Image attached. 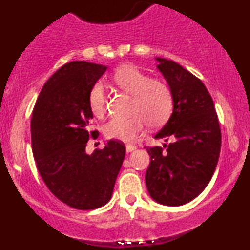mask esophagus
Masks as SVG:
<instances>
[{
	"instance_id": "1",
	"label": "esophagus",
	"mask_w": 250,
	"mask_h": 250,
	"mask_svg": "<svg viewBox=\"0 0 250 250\" xmlns=\"http://www.w3.org/2000/svg\"><path fill=\"white\" fill-rule=\"evenodd\" d=\"M135 149H136V146H134V145H127V146H125V150H127V153H130V151L135 150Z\"/></svg>"
}]
</instances>
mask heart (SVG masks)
Here are the masks:
<instances>
[{
    "mask_svg": "<svg viewBox=\"0 0 250 250\" xmlns=\"http://www.w3.org/2000/svg\"><path fill=\"white\" fill-rule=\"evenodd\" d=\"M110 80L116 89L131 95L133 116L110 120L103 129L107 139L133 142L143 134L146 123L150 128H159L168 121L173 113L174 97L167 83L148 77L133 64L120 65ZM88 104L93 115L99 119L107 113V95L99 83L89 91Z\"/></svg>",
    "mask_w": 250,
    "mask_h": 250,
    "instance_id": "b5f03b06",
    "label": "heart"
}]
</instances>
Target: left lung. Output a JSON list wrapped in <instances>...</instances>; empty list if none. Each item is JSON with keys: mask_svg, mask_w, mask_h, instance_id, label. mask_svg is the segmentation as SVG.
<instances>
[{"mask_svg": "<svg viewBox=\"0 0 250 250\" xmlns=\"http://www.w3.org/2000/svg\"><path fill=\"white\" fill-rule=\"evenodd\" d=\"M157 68L174 97L169 121L155 135L171 143L147 148L150 163L146 185L165 206H182L202 193L211 180L221 150V128L214 102L200 79L171 60L157 57Z\"/></svg>", "mask_w": 250, "mask_h": 250, "instance_id": "obj_1", "label": "left lung"}]
</instances>
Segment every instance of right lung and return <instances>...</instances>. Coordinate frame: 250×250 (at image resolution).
<instances>
[{"mask_svg": "<svg viewBox=\"0 0 250 250\" xmlns=\"http://www.w3.org/2000/svg\"><path fill=\"white\" fill-rule=\"evenodd\" d=\"M107 70L85 61L65 63L43 85L31 117V147L45 186L71 208L89 210L110 200L125 147L110 140L103 149L85 153L93 113L90 89Z\"/></svg>", "mask_w": 250, "mask_h": 250, "instance_id": "1", "label": "right lung"}]
</instances>
